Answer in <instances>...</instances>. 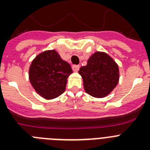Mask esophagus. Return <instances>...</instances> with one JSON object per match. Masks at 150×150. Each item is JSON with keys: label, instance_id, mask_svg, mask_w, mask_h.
Instances as JSON below:
<instances>
[{"label": "esophagus", "instance_id": "esophagus-1", "mask_svg": "<svg viewBox=\"0 0 150 150\" xmlns=\"http://www.w3.org/2000/svg\"><path fill=\"white\" fill-rule=\"evenodd\" d=\"M72 69L74 71H78L79 69V65H76V64H74L72 66Z\"/></svg>", "mask_w": 150, "mask_h": 150}]
</instances>
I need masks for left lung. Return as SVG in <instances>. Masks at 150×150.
I'll list each match as a JSON object with an SVG mask.
<instances>
[{
	"label": "left lung",
	"instance_id": "1",
	"mask_svg": "<svg viewBox=\"0 0 150 150\" xmlns=\"http://www.w3.org/2000/svg\"><path fill=\"white\" fill-rule=\"evenodd\" d=\"M87 93L103 98L110 93L119 81V67L107 54L97 52L88 59L87 65L79 68Z\"/></svg>",
	"mask_w": 150,
	"mask_h": 150
}]
</instances>
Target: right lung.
Returning <instances> with one entry per match:
<instances>
[{"instance_id": "right-lung-1", "label": "right lung", "mask_w": 150, "mask_h": 150, "mask_svg": "<svg viewBox=\"0 0 150 150\" xmlns=\"http://www.w3.org/2000/svg\"><path fill=\"white\" fill-rule=\"evenodd\" d=\"M72 69L55 50L36 57L30 64L29 79L34 89L46 99L59 97L65 91L67 79Z\"/></svg>"}]
</instances>
